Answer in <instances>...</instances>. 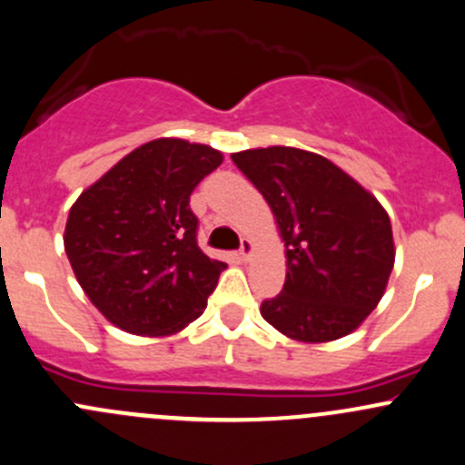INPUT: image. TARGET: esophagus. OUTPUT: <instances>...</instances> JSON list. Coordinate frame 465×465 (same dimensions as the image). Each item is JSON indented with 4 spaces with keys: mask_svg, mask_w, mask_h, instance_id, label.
<instances>
[{
    "mask_svg": "<svg viewBox=\"0 0 465 465\" xmlns=\"http://www.w3.org/2000/svg\"><path fill=\"white\" fill-rule=\"evenodd\" d=\"M252 252H254V245H252V241H250V238H242L241 250H238V254H241V259H242V261H250Z\"/></svg>",
    "mask_w": 465,
    "mask_h": 465,
    "instance_id": "obj_1",
    "label": "esophagus"
}]
</instances>
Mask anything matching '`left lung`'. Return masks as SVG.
I'll return each mask as SVG.
<instances>
[{
	"mask_svg": "<svg viewBox=\"0 0 465 465\" xmlns=\"http://www.w3.org/2000/svg\"><path fill=\"white\" fill-rule=\"evenodd\" d=\"M232 159L270 204L285 242L283 290L261 303L262 320L311 344L353 332L378 306L393 270L387 211L322 154L270 145Z\"/></svg>",
	"mask_w": 465,
	"mask_h": 465,
	"instance_id": "left-lung-1",
	"label": "left lung"
}]
</instances>
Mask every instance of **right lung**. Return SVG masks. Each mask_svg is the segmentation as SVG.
Listing matches in <instances>:
<instances>
[{
  "label": "right lung",
  "instance_id": "right-lung-1",
  "mask_svg": "<svg viewBox=\"0 0 465 465\" xmlns=\"http://www.w3.org/2000/svg\"><path fill=\"white\" fill-rule=\"evenodd\" d=\"M220 163L211 145L153 139L74 203L64 252L89 302L121 331L173 335L204 312L227 262L198 247L189 200Z\"/></svg>",
  "mask_w": 465,
  "mask_h": 465
}]
</instances>
